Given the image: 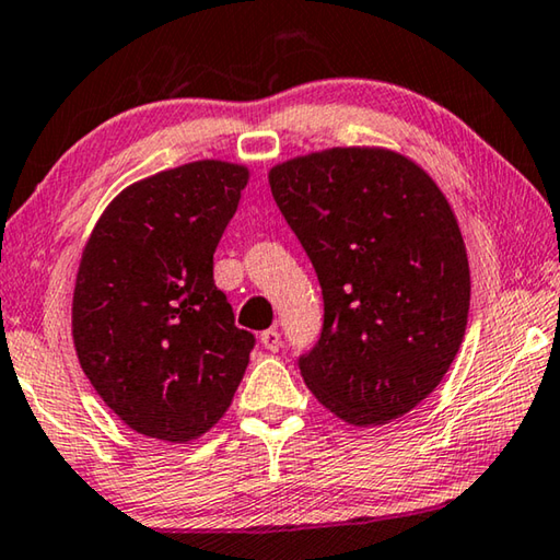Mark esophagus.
Segmentation results:
<instances>
[{
    "label": "esophagus",
    "instance_id": "1",
    "mask_svg": "<svg viewBox=\"0 0 560 560\" xmlns=\"http://www.w3.org/2000/svg\"><path fill=\"white\" fill-rule=\"evenodd\" d=\"M260 345L268 349V351H278L280 347H282V337H280V331L278 329H265L262 335H260Z\"/></svg>",
    "mask_w": 560,
    "mask_h": 560
}]
</instances>
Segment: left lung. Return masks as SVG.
<instances>
[{"label": "left lung", "mask_w": 560, "mask_h": 560, "mask_svg": "<svg viewBox=\"0 0 560 560\" xmlns=\"http://www.w3.org/2000/svg\"><path fill=\"white\" fill-rule=\"evenodd\" d=\"M268 182L325 298L322 337L300 359L307 388L357 428L410 413L467 329L469 262L447 196L388 147L292 156Z\"/></svg>", "instance_id": "1"}]
</instances>
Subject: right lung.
I'll return each mask as SVG.
<instances>
[{"label": "right lung", "instance_id": "add662e5", "mask_svg": "<svg viewBox=\"0 0 560 560\" xmlns=\"http://www.w3.org/2000/svg\"><path fill=\"white\" fill-rule=\"evenodd\" d=\"M250 179L199 160L105 206L75 272L71 335L83 374L135 433L189 443L219 423L255 339L213 285V250Z\"/></svg>", "mask_w": 560, "mask_h": 560}]
</instances>
